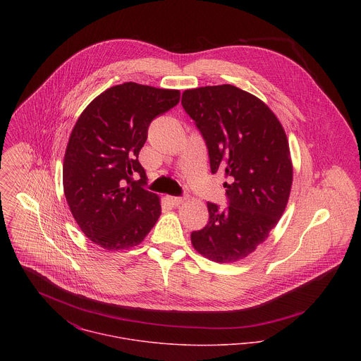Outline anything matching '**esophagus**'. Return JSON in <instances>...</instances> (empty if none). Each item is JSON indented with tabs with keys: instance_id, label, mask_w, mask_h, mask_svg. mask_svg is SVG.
<instances>
[{
	"instance_id": "34e87169",
	"label": "esophagus",
	"mask_w": 361,
	"mask_h": 361,
	"mask_svg": "<svg viewBox=\"0 0 361 361\" xmlns=\"http://www.w3.org/2000/svg\"><path fill=\"white\" fill-rule=\"evenodd\" d=\"M169 202L175 207L180 206L185 202V197H169Z\"/></svg>"
}]
</instances>
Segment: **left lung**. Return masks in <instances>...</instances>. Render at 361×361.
<instances>
[{
	"label": "left lung",
	"mask_w": 361,
	"mask_h": 361,
	"mask_svg": "<svg viewBox=\"0 0 361 361\" xmlns=\"http://www.w3.org/2000/svg\"><path fill=\"white\" fill-rule=\"evenodd\" d=\"M182 105L206 140L211 172H225L229 199L225 211L207 203L209 221L192 245L219 264L243 259L269 236L290 196L285 129L267 104L232 85L185 90Z\"/></svg>",
	"instance_id": "left-lung-1"
}]
</instances>
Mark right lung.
Wrapping results in <instances>:
<instances>
[{"label": "right lung", "instance_id": "add662e5", "mask_svg": "<svg viewBox=\"0 0 361 361\" xmlns=\"http://www.w3.org/2000/svg\"><path fill=\"white\" fill-rule=\"evenodd\" d=\"M179 99V90L125 82L97 96L72 129L62 168L65 199L82 232L105 250L140 245L161 215L159 197L142 188L146 172L137 158L152 121Z\"/></svg>", "mask_w": 361, "mask_h": 361}]
</instances>
